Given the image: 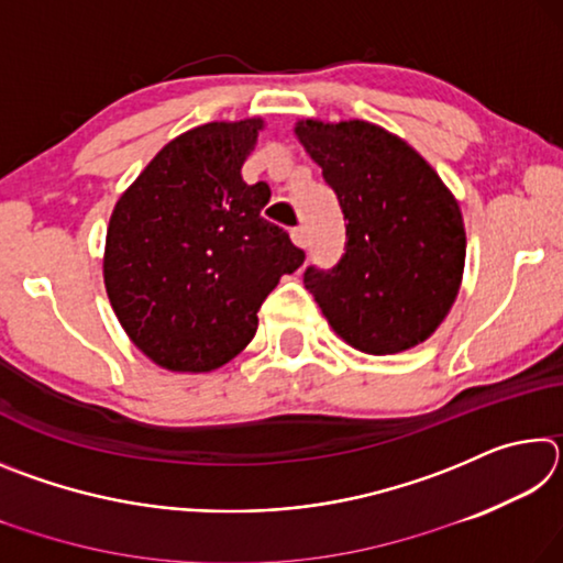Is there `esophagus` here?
Instances as JSON below:
<instances>
[{"mask_svg": "<svg viewBox=\"0 0 563 563\" xmlns=\"http://www.w3.org/2000/svg\"><path fill=\"white\" fill-rule=\"evenodd\" d=\"M290 238H292V243L298 245V247H308V243H310L308 231H305V228H292V231H290Z\"/></svg>", "mask_w": 563, "mask_h": 563, "instance_id": "1", "label": "esophagus"}]
</instances>
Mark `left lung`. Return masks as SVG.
Segmentation results:
<instances>
[{"instance_id":"1","label":"left lung","mask_w":563,"mask_h":563,"mask_svg":"<svg viewBox=\"0 0 563 563\" xmlns=\"http://www.w3.org/2000/svg\"><path fill=\"white\" fill-rule=\"evenodd\" d=\"M295 136L345 213V253L308 268L305 290L328 325L367 355H397L442 325L460 295V203L417 151L377 123L298 119Z\"/></svg>"}]
</instances>
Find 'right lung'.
I'll list each match as a JSON object with an SVG mask.
<instances>
[{"mask_svg": "<svg viewBox=\"0 0 563 563\" xmlns=\"http://www.w3.org/2000/svg\"><path fill=\"white\" fill-rule=\"evenodd\" d=\"M263 129L251 117L180 133L113 206L109 302L133 345L170 373H213L241 355L263 300L305 261L261 216L268 184L241 176Z\"/></svg>", "mask_w": 563, "mask_h": 563, "instance_id": "obj_1", "label": "right lung"}]
</instances>
